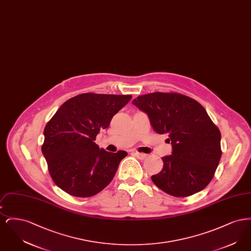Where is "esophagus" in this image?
<instances>
[{"label": "esophagus", "mask_w": 251, "mask_h": 251, "mask_svg": "<svg viewBox=\"0 0 251 251\" xmlns=\"http://www.w3.org/2000/svg\"><path fill=\"white\" fill-rule=\"evenodd\" d=\"M133 154L136 156L138 159H140V160H145L148 155L147 154H144V153H139V152H133Z\"/></svg>", "instance_id": "esophagus-1"}]
</instances>
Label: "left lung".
<instances>
[{"instance_id":"left-lung-1","label":"left lung","mask_w":251,"mask_h":251,"mask_svg":"<svg viewBox=\"0 0 251 251\" xmlns=\"http://www.w3.org/2000/svg\"><path fill=\"white\" fill-rule=\"evenodd\" d=\"M149 117L152 129L167 133L171 155L162 158L163 169L151 179L174 197H188L212 180L221 157V134L197 100L178 93L155 92L131 102Z\"/></svg>"}]
</instances>
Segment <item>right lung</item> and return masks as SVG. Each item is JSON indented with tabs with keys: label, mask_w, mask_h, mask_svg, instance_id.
Listing matches in <instances>:
<instances>
[{
	"label": "right lung",
	"mask_w": 251,
	"mask_h": 251,
	"mask_svg": "<svg viewBox=\"0 0 251 251\" xmlns=\"http://www.w3.org/2000/svg\"><path fill=\"white\" fill-rule=\"evenodd\" d=\"M131 99V95L81 94L64 102L47 123L41 150L51 179L63 191L89 198L111 182L128 153L109 152L94 141Z\"/></svg>",
	"instance_id": "obj_1"
}]
</instances>
